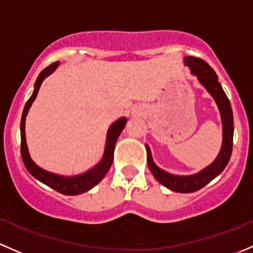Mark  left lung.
Listing matches in <instances>:
<instances>
[{
	"label": "left lung",
	"instance_id": "1",
	"mask_svg": "<svg viewBox=\"0 0 253 253\" xmlns=\"http://www.w3.org/2000/svg\"><path fill=\"white\" fill-rule=\"evenodd\" d=\"M184 64L190 68L191 73L198 76L199 81L204 84L205 88L210 92V94L214 98L218 108L220 111V118L223 124V143L217 159L210 165L204 171L193 175H174L162 171L155 165L151 158L150 149L147 145L148 166L150 169L154 177L169 189L178 191V193H193L200 190L205 185L209 184L213 178H216L230 160L233 151V134H234V122L233 110L227 94L223 91L222 86L218 82V78L213 69L201 58L185 57Z\"/></svg>",
	"mask_w": 253,
	"mask_h": 253
}]
</instances>
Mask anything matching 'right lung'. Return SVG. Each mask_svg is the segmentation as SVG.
Returning a JSON list of instances; mask_svg holds the SVG:
<instances>
[{
	"label": "right lung",
	"mask_w": 253,
	"mask_h": 253,
	"mask_svg": "<svg viewBox=\"0 0 253 253\" xmlns=\"http://www.w3.org/2000/svg\"><path fill=\"white\" fill-rule=\"evenodd\" d=\"M59 62H54L50 65L44 68L43 70L40 73L39 78H37L35 82V89H34L33 95L29 98V100L26 102L25 106H24L23 115H21V122H20V153H21V159H23L24 165H25L26 169L30 172L36 179H39L40 182H42L43 184L48 185L49 188L54 189L58 193L64 194V195H79V194L84 193V191L92 189L94 185H97L100 180L104 178L106 172L109 171V169L113 165L114 160V149H115L116 140H118L120 133L122 132L124 127L126 126L127 120L125 118L118 120L114 125H111V127L109 128L108 132V138H106V145H105V151L104 156H103V160L100 161L99 165L92 169L91 171H88L87 173H84L81 175H76V177H62V175L53 174L49 172L44 171V169H40L39 166L31 160L30 155H29L28 147H26V140H25V116L28 114L29 108H30L33 102L35 100L37 92H39L40 86H41L42 81H43L46 76L50 75L53 71L55 70V68L58 66Z\"/></svg>",
	"instance_id": "1"
}]
</instances>
